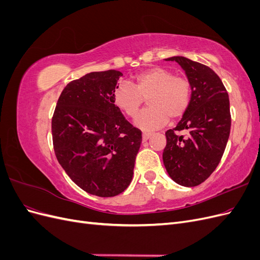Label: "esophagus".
Masks as SVG:
<instances>
[{"instance_id":"esophagus-1","label":"esophagus","mask_w":260,"mask_h":260,"mask_svg":"<svg viewBox=\"0 0 260 260\" xmlns=\"http://www.w3.org/2000/svg\"><path fill=\"white\" fill-rule=\"evenodd\" d=\"M152 136H153V133H151V132H144L143 136H142L144 142H145V141H147L149 138H151Z\"/></svg>"}]
</instances>
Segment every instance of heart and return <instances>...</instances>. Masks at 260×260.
<instances>
[{
  "label": "heart",
  "instance_id": "b5f03b06",
  "mask_svg": "<svg viewBox=\"0 0 260 260\" xmlns=\"http://www.w3.org/2000/svg\"><path fill=\"white\" fill-rule=\"evenodd\" d=\"M147 101L148 109L140 114L136 125L155 130L182 117L191 104L192 84L185 77L175 76L162 67H153L138 74L133 85L121 82L114 91V104L129 118H135Z\"/></svg>",
  "mask_w": 260,
  "mask_h": 260
}]
</instances>
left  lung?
Instances as JSON below:
<instances>
[{
	"mask_svg": "<svg viewBox=\"0 0 260 260\" xmlns=\"http://www.w3.org/2000/svg\"><path fill=\"white\" fill-rule=\"evenodd\" d=\"M166 60L177 61L184 70L192 84V99L177 127L166 132L162 160L175 182L196 186L214 172L225 149L231 129L229 95L209 67L183 56Z\"/></svg>",
	"mask_w": 260,
	"mask_h": 260,
	"instance_id": "8db88e82",
	"label": "left lung"
}]
</instances>
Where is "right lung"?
<instances>
[{
  "label": "right lung",
  "mask_w": 260,
  "mask_h": 260,
  "mask_svg": "<svg viewBox=\"0 0 260 260\" xmlns=\"http://www.w3.org/2000/svg\"><path fill=\"white\" fill-rule=\"evenodd\" d=\"M121 76L112 69L69 82L52 118L60 166L83 191L100 198H113L129 186L142 142V132L114 104Z\"/></svg>",
  "instance_id": "obj_1"
}]
</instances>
